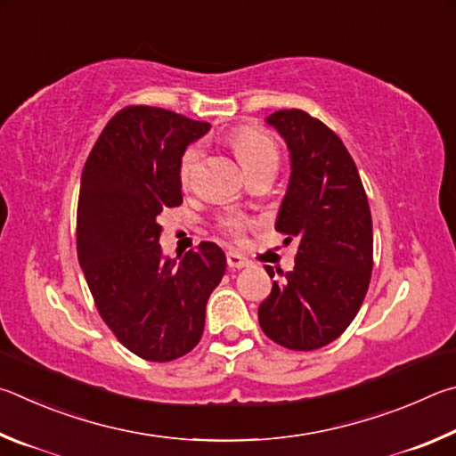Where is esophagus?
Returning <instances> with one entry per match:
<instances>
[{
	"mask_svg": "<svg viewBox=\"0 0 456 456\" xmlns=\"http://www.w3.org/2000/svg\"><path fill=\"white\" fill-rule=\"evenodd\" d=\"M226 262H228L230 268H244V266H248V260H246L244 256H240V254H236V252H228L226 254Z\"/></svg>",
	"mask_w": 456,
	"mask_h": 456,
	"instance_id": "esophagus-1",
	"label": "esophagus"
}]
</instances>
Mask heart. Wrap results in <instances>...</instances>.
I'll list each match as a JSON object with an SVG mask.
<instances>
[{
    "mask_svg": "<svg viewBox=\"0 0 456 456\" xmlns=\"http://www.w3.org/2000/svg\"><path fill=\"white\" fill-rule=\"evenodd\" d=\"M228 143L232 146L234 154L238 156V159H240V164L246 167V172L248 174L258 172L262 167H276L278 164V148L274 140L265 132L256 130V127H250V126L236 127V130L228 135ZM200 158H202V151H200L198 146H190L182 154L178 175L183 188H190L191 182H194L198 166H200ZM250 224L252 220L246 218V216L228 214V216H222L218 220V228L222 234L234 238V240H240Z\"/></svg>",
    "mask_w": 456,
    "mask_h": 456,
    "instance_id": "heart-1",
    "label": "heart"
}]
</instances>
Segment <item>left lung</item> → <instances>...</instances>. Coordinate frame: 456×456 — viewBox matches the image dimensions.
Segmentation results:
<instances>
[{"label":"left lung","instance_id":"left-lung-1","mask_svg":"<svg viewBox=\"0 0 456 456\" xmlns=\"http://www.w3.org/2000/svg\"><path fill=\"white\" fill-rule=\"evenodd\" d=\"M290 150V183L276 230L298 238L294 270L273 282L258 308L260 329L290 350L337 340L362 306L372 274V218L353 156L342 140L305 110L266 118ZM274 278L273 266H266Z\"/></svg>","mask_w":456,"mask_h":456}]
</instances>
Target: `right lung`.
I'll use <instances>...</instances> for the list:
<instances>
[{
  "mask_svg": "<svg viewBox=\"0 0 456 456\" xmlns=\"http://www.w3.org/2000/svg\"><path fill=\"white\" fill-rule=\"evenodd\" d=\"M210 130L175 111L126 106L86 159L77 198V260L102 321L143 361L188 354L204 332L206 302L226 256L200 242L175 265L162 258L158 214L182 204L180 158Z\"/></svg>",
  "mask_w": 456,
  "mask_h": 456,
  "instance_id": "add662e5",
  "label": "right lung"
}]
</instances>
